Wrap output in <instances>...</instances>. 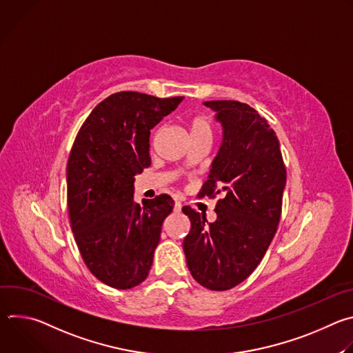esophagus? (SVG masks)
<instances>
[{"label": "esophagus", "instance_id": "esophagus-1", "mask_svg": "<svg viewBox=\"0 0 353 353\" xmlns=\"http://www.w3.org/2000/svg\"><path fill=\"white\" fill-rule=\"evenodd\" d=\"M181 207H183L181 203H179V201H176V203H174V211H176V212H180V211H181Z\"/></svg>", "mask_w": 353, "mask_h": 353}]
</instances>
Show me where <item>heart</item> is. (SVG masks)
Instances as JSON below:
<instances>
[{
	"label": "heart",
	"instance_id": "1",
	"mask_svg": "<svg viewBox=\"0 0 353 353\" xmlns=\"http://www.w3.org/2000/svg\"><path fill=\"white\" fill-rule=\"evenodd\" d=\"M196 134H211V121L204 114L196 116L191 121V135Z\"/></svg>",
	"mask_w": 353,
	"mask_h": 353
}]
</instances>
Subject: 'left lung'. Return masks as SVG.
<instances>
[{"mask_svg":"<svg viewBox=\"0 0 353 353\" xmlns=\"http://www.w3.org/2000/svg\"><path fill=\"white\" fill-rule=\"evenodd\" d=\"M204 105L222 125V142L201 196L222 194L216 221L184 207L191 229L183 248L192 278L211 290H228L253 272L268 250L282 211L286 169L268 121L236 100Z\"/></svg>","mask_w":353,"mask_h":353,"instance_id":"obj_1","label":"left lung"}]
</instances>
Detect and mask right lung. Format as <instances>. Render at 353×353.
<instances>
[{"label":"right lung","instance_id":"add662e5","mask_svg":"<svg viewBox=\"0 0 353 353\" xmlns=\"http://www.w3.org/2000/svg\"><path fill=\"white\" fill-rule=\"evenodd\" d=\"M184 97L117 92L82 124L67 165V203L79 253L89 271L116 289L149 274L173 199L134 201L135 174L150 165L149 135Z\"/></svg>","mask_w":353,"mask_h":353}]
</instances>
